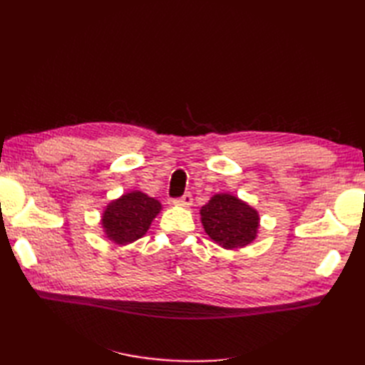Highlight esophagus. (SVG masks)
I'll list each match as a JSON object with an SVG mask.
<instances>
[{"label": "esophagus", "instance_id": "esophagus-1", "mask_svg": "<svg viewBox=\"0 0 365 365\" xmlns=\"http://www.w3.org/2000/svg\"><path fill=\"white\" fill-rule=\"evenodd\" d=\"M192 202H193V197L190 193H184L181 197H176V200H173L175 205H181V207H189V205H192Z\"/></svg>", "mask_w": 365, "mask_h": 365}]
</instances>
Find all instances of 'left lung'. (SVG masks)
<instances>
[{
    "mask_svg": "<svg viewBox=\"0 0 365 365\" xmlns=\"http://www.w3.org/2000/svg\"><path fill=\"white\" fill-rule=\"evenodd\" d=\"M201 220L210 239L227 250L248 245L259 228L256 210L227 193L215 195L201 208Z\"/></svg>",
    "mask_w": 365,
    "mask_h": 365,
    "instance_id": "1",
    "label": "left lung"
}]
</instances>
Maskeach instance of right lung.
<instances>
[{
    "label": "right lung",
    "mask_w": 365,
    "mask_h": 365,
    "mask_svg": "<svg viewBox=\"0 0 365 365\" xmlns=\"http://www.w3.org/2000/svg\"><path fill=\"white\" fill-rule=\"evenodd\" d=\"M161 204L141 192L126 193L109 204L102 217L106 236L118 245L130 244L146 235Z\"/></svg>",
    "instance_id": "right-lung-1"
}]
</instances>
